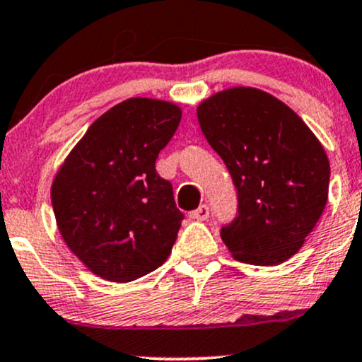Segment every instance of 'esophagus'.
I'll return each mask as SVG.
<instances>
[{
    "label": "esophagus",
    "instance_id": "1",
    "mask_svg": "<svg viewBox=\"0 0 362 362\" xmlns=\"http://www.w3.org/2000/svg\"><path fill=\"white\" fill-rule=\"evenodd\" d=\"M189 216L192 218V220H197V221L208 220V216H209V208H208V206H206V204H201L199 208L194 209V211H190Z\"/></svg>",
    "mask_w": 362,
    "mask_h": 362
}]
</instances>
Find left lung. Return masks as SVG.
<instances>
[{
    "mask_svg": "<svg viewBox=\"0 0 362 362\" xmlns=\"http://www.w3.org/2000/svg\"><path fill=\"white\" fill-rule=\"evenodd\" d=\"M197 120L237 189V216L220 232L228 251L249 264L287 261L327 206L329 163L323 146L299 115L252 87L202 101Z\"/></svg>",
    "mask_w": 362,
    "mask_h": 362,
    "instance_id": "1",
    "label": "left lung"
}]
</instances>
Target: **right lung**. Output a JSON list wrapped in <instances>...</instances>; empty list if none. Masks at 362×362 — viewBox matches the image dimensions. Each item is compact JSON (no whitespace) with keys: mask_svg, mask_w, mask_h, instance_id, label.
Returning a JSON list of instances; mask_svg holds the SVG:
<instances>
[{"mask_svg":"<svg viewBox=\"0 0 362 362\" xmlns=\"http://www.w3.org/2000/svg\"><path fill=\"white\" fill-rule=\"evenodd\" d=\"M182 111L166 101L132 98L87 129L57 173L51 202L70 251L98 276L132 281L172 252L184 213L156 158Z\"/></svg>","mask_w":362,"mask_h":362,"instance_id":"right-lung-1","label":"right lung"}]
</instances>
